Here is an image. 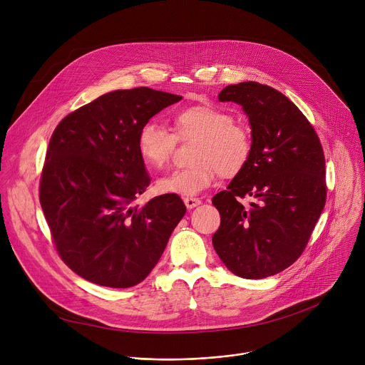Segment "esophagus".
<instances>
[{"label": "esophagus", "mask_w": 365, "mask_h": 365, "mask_svg": "<svg viewBox=\"0 0 365 365\" xmlns=\"http://www.w3.org/2000/svg\"><path fill=\"white\" fill-rule=\"evenodd\" d=\"M183 202H185L187 210H193V207H196L197 205H200V199H199V197H185Z\"/></svg>", "instance_id": "esophagus-1"}]
</instances>
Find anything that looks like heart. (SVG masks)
Here are the masks:
<instances>
[{
  "label": "heart",
  "mask_w": 365,
  "mask_h": 365,
  "mask_svg": "<svg viewBox=\"0 0 365 365\" xmlns=\"http://www.w3.org/2000/svg\"><path fill=\"white\" fill-rule=\"evenodd\" d=\"M172 134L155 121L144 123L137 134V150L150 169H163L179 140L196 138L193 150L195 165L160 178L155 190L168 195L192 197L210 187L217 175L224 178L240 173L252 153L251 131L232 115L212 103H196L173 115Z\"/></svg>",
  "instance_id": "obj_1"
}]
</instances>
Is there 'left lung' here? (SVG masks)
<instances>
[{
  "label": "left lung",
  "instance_id": "obj_1",
  "mask_svg": "<svg viewBox=\"0 0 365 365\" xmlns=\"http://www.w3.org/2000/svg\"><path fill=\"white\" fill-rule=\"evenodd\" d=\"M218 99L235 102L248 117L252 153L212 203L221 225L212 244L230 272L264 279L292 266L303 252L327 200L321 141L294 103L277 89L241 82ZM251 195L250 208L239 202Z\"/></svg>",
  "mask_w": 365,
  "mask_h": 365
}]
</instances>
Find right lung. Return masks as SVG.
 <instances>
[{"mask_svg": "<svg viewBox=\"0 0 365 365\" xmlns=\"http://www.w3.org/2000/svg\"><path fill=\"white\" fill-rule=\"evenodd\" d=\"M180 99L150 88L108 92L65 117L51 135L40 205L59 255L85 280L114 289L141 283L186 214L178 195L134 203L150 185L138 130Z\"/></svg>", "mask_w": 365, "mask_h": 365, "instance_id": "1", "label": "right lung"}]
</instances>
